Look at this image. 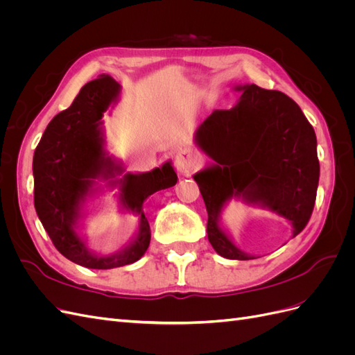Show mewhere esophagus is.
Segmentation results:
<instances>
[{"instance_id": "1", "label": "esophagus", "mask_w": 355, "mask_h": 355, "mask_svg": "<svg viewBox=\"0 0 355 355\" xmlns=\"http://www.w3.org/2000/svg\"><path fill=\"white\" fill-rule=\"evenodd\" d=\"M198 166V158L191 151H179L175 155V167L180 175H189Z\"/></svg>"}]
</instances>
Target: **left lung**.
I'll return each mask as SVG.
<instances>
[{"label": "left lung", "mask_w": 355, "mask_h": 355, "mask_svg": "<svg viewBox=\"0 0 355 355\" xmlns=\"http://www.w3.org/2000/svg\"><path fill=\"white\" fill-rule=\"evenodd\" d=\"M231 110H214L196 130L194 141L211 161L192 176L206 204L207 237L218 254L249 261L222 222L231 200L270 210L292 225V239L314 209L320 164L317 137L296 102L282 92L254 84Z\"/></svg>", "instance_id": "1"}]
</instances>
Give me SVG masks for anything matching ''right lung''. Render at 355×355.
<instances>
[{
  "label": "right lung",
  "instance_id": "add662e5",
  "mask_svg": "<svg viewBox=\"0 0 355 355\" xmlns=\"http://www.w3.org/2000/svg\"><path fill=\"white\" fill-rule=\"evenodd\" d=\"M120 96L121 85L110 75L85 84L69 108L49 123L32 161L34 204L42 227L67 259L92 270H111L141 259L151 241L144 202L178 182L171 161L145 173H125L123 161L106 149L102 116ZM105 187L118 189L121 209L139 216L131 241L110 255L93 252L80 234L88 201Z\"/></svg>",
  "mask_w": 355,
  "mask_h": 355
}]
</instances>
